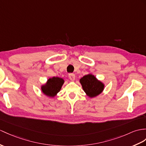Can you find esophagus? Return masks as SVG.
I'll return each instance as SVG.
<instances>
[{
    "label": "esophagus",
    "mask_w": 146,
    "mask_h": 146,
    "mask_svg": "<svg viewBox=\"0 0 146 146\" xmlns=\"http://www.w3.org/2000/svg\"><path fill=\"white\" fill-rule=\"evenodd\" d=\"M69 79H70V80L74 81L76 79V76H75V74H73V73H70L69 74Z\"/></svg>",
    "instance_id": "obj_1"
}]
</instances>
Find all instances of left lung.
<instances>
[{"label":"left lung","instance_id":"left-lung-1","mask_svg":"<svg viewBox=\"0 0 146 146\" xmlns=\"http://www.w3.org/2000/svg\"><path fill=\"white\" fill-rule=\"evenodd\" d=\"M80 82L84 92L90 97H94L102 93L104 88V85L92 74L84 76L80 79Z\"/></svg>","mask_w":146,"mask_h":146}]
</instances>
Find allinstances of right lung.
<instances>
[{
    "mask_svg": "<svg viewBox=\"0 0 146 146\" xmlns=\"http://www.w3.org/2000/svg\"><path fill=\"white\" fill-rule=\"evenodd\" d=\"M64 82V80L59 77L50 78L48 80L46 85H42L41 90L45 95L53 97L61 90Z\"/></svg>",
    "mask_w": 146,
    "mask_h": 146,
    "instance_id": "obj_1",
    "label": "right lung"
}]
</instances>
